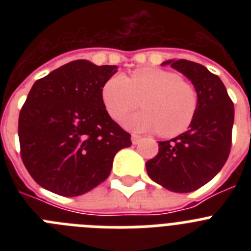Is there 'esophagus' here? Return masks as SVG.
I'll return each mask as SVG.
<instances>
[{
    "label": "esophagus",
    "mask_w": 251,
    "mask_h": 251,
    "mask_svg": "<svg viewBox=\"0 0 251 251\" xmlns=\"http://www.w3.org/2000/svg\"><path fill=\"white\" fill-rule=\"evenodd\" d=\"M132 143L133 145H138L139 142H141V139H142V137L141 136H138V134H132Z\"/></svg>",
    "instance_id": "1"
}]
</instances>
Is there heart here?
I'll list each match as a JSON object with an SVG mask.
<instances>
[{
  "label": "heart",
  "mask_w": 251,
  "mask_h": 251,
  "mask_svg": "<svg viewBox=\"0 0 251 251\" xmlns=\"http://www.w3.org/2000/svg\"><path fill=\"white\" fill-rule=\"evenodd\" d=\"M101 98L114 121H121L142 100L145 110L126 118L123 124L132 130L159 132L165 137L178 136L191 126L199 101L191 83L158 68L137 69L129 77L114 74L104 83Z\"/></svg>",
  "instance_id": "1"
}]
</instances>
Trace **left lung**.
<instances>
[{"label":"left lung","mask_w":251,"mask_h":251,"mask_svg":"<svg viewBox=\"0 0 251 251\" xmlns=\"http://www.w3.org/2000/svg\"><path fill=\"white\" fill-rule=\"evenodd\" d=\"M187 76L197 93V110L187 132L158 142V153L146 162L147 174L174 192H191L214 178L229 157L234 124V103L220 77L200 64L168 60Z\"/></svg>","instance_id":"obj_1"}]
</instances>
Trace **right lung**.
Segmentation results:
<instances>
[{
    "instance_id": "1",
    "label": "right lung",
    "mask_w": 251,
    "mask_h": 251,
    "mask_svg": "<svg viewBox=\"0 0 251 251\" xmlns=\"http://www.w3.org/2000/svg\"><path fill=\"white\" fill-rule=\"evenodd\" d=\"M115 65L75 60L35 81L19 117L21 158L41 187L80 196L105 181L130 134L115 123L101 98Z\"/></svg>"
}]
</instances>
